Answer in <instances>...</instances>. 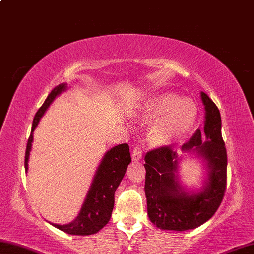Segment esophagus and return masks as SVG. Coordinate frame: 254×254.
<instances>
[{
    "label": "esophagus",
    "mask_w": 254,
    "mask_h": 254,
    "mask_svg": "<svg viewBox=\"0 0 254 254\" xmlns=\"http://www.w3.org/2000/svg\"><path fill=\"white\" fill-rule=\"evenodd\" d=\"M143 158V149H141L140 146H135L134 149H132V159L136 162L140 161V159Z\"/></svg>",
    "instance_id": "obj_1"
}]
</instances>
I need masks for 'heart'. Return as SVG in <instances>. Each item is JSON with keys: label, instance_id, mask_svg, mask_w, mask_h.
I'll use <instances>...</instances> for the list:
<instances>
[{"label": "heart", "instance_id": "heart-1", "mask_svg": "<svg viewBox=\"0 0 254 254\" xmlns=\"http://www.w3.org/2000/svg\"><path fill=\"white\" fill-rule=\"evenodd\" d=\"M197 106L172 91L150 97L144 106L140 119L144 124H155L149 132V141L156 147L177 143L192 130L197 120Z\"/></svg>", "mask_w": 254, "mask_h": 254}]
</instances>
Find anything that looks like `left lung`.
<instances>
[{"instance_id":"1","label":"left lung","mask_w":254,"mask_h":254,"mask_svg":"<svg viewBox=\"0 0 254 254\" xmlns=\"http://www.w3.org/2000/svg\"><path fill=\"white\" fill-rule=\"evenodd\" d=\"M205 106L203 139L197 129L183 152H195L206 162L207 181L199 193L184 190L177 181L179 157L171 146L158 147L145 156V194L149 220L162 230L186 231L197 228L215 214L226 190L225 144L221 134V115L205 92H201Z\"/></svg>"}]
</instances>
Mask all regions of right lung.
<instances>
[{
    "label": "right lung",
    "mask_w": 254,
    "mask_h": 254,
    "mask_svg": "<svg viewBox=\"0 0 254 254\" xmlns=\"http://www.w3.org/2000/svg\"><path fill=\"white\" fill-rule=\"evenodd\" d=\"M65 89V83L57 86L34 116L32 129H31V135L25 149V171H28L29 156L33 141V131L48 107L56 99V97L59 96ZM130 162L131 157L128 144H120L108 150L100 162V165L97 168L86 199H84L81 210L75 220L69 224H51L65 233L74 235H90L100 231L110 220L115 204V192L125 176V173H126Z\"/></svg>",
    "instance_id": "obj_1"
}]
</instances>
